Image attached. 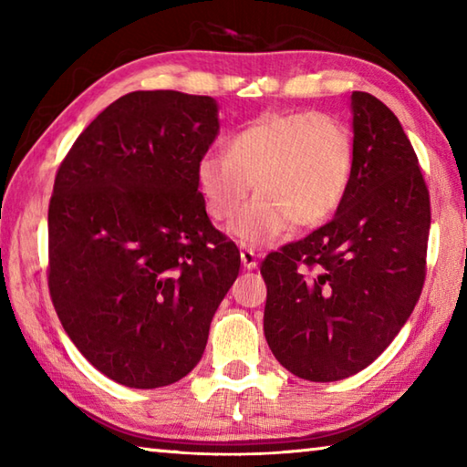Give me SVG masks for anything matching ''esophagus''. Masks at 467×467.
<instances>
[{
  "label": "esophagus",
  "instance_id": "1",
  "mask_svg": "<svg viewBox=\"0 0 467 467\" xmlns=\"http://www.w3.org/2000/svg\"><path fill=\"white\" fill-rule=\"evenodd\" d=\"M241 264H243L244 270H255V267H257V255H255V251L243 249V251H241Z\"/></svg>",
  "mask_w": 467,
  "mask_h": 467
}]
</instances>
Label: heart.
Returning a JSON list of instances; mask_svg holds the SVG:
<instances>
[{"label":"heart","instance_id":"b5f03b06","mask_svg":"<svg viewBox=\"0 0 467 467\" xmlns=\"http://www.w3.org/2000/svg\"><path fill=\"white\" fill-rule=\"evenodd\" d=\"M354 167L352 133L336 117L311 110L264 113L234 131L226 154L208 152L197 164L205 210L214 220L239 214L257 197L231 234L247 247H262L286 231L313 228L336 214Z\"/></svg>","mask_w":467,"mask_h":467}]
</instances>
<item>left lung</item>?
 <instances>
[{
	"label": "left lung",
	"instance_id": "8db88e82",
	"mask_svg": "<svg viewBox=\"0 0 467 467\" xmlns=\"http://www.w3.org/2000/svg\"><path fill=\"white\" fill-rule=\"evenodd\" d=\"M354 167L334 220L264 259V331L292 375L339 381L404 327L426 275L431 197L398 117L352 92Z\"/></svg>",
	"mask_w": 467,
	"mask_h": 467
}]
</instances>
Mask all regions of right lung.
<instances>
[{
    "label": "right lung",
    "mask_w": 467,
    "mask_h": 467,
    "mask_svg": "<svg viewBox=\"0 0 467 467\" xmlns=\"http://www.w3.org/2000/svg\"><path fill=\"white\" fill-rule=\"evenodd\" d=\"M220 130L212 97L138 90L86 128L55 175L49 292L102 375L154 389L200 362L241 255L197 192Z\"/></svg>",
    "instance_id": "add662e5"
}]
</instances>
